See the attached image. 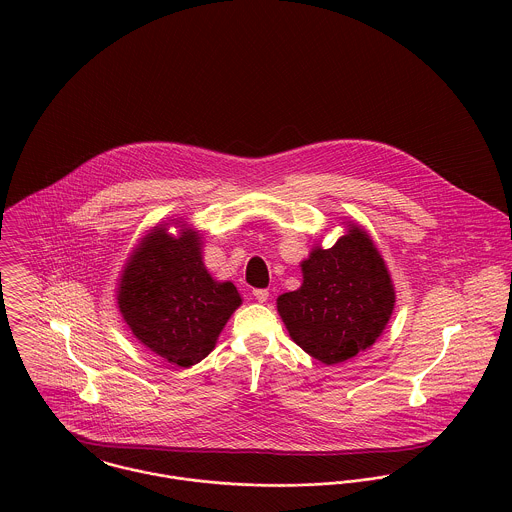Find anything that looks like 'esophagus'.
Returning <instances> with one entry per match:
<instances>
[{"label": "esophagus", "mask_w": 512, "mask_h": 512, "mask_svg": "<svg viewBox=\"0 0 512 512\" xmlns=\"http://www.w3.org/2000/svg\"><path fill=\"white\" fill-rule=\"evenodd\" d=\"M252 295H254V299H258L260 303H264V301H268V297H270V292H268V290H254V292H252Z\"/></svg>", "instance_id": "1"}]
</instances>
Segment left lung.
Instances as JSON below:
<instances>
[{"label":"left lung","mask_w":512,"mask_h":512,"mask_svg":"<svg viewBox=\"0 0 512 512\" xmlns=\"http://www.w3.org/2000/svg\"><path fill=\"white\" fill-rule=\"evenodd\" d=\"M301 272V288L278 297V313L293 341L323 365L345 363L374 345L396 295L365 230L349 224L335 246H315Z\"/></svg>","instance_id":"1"}]
</instances>
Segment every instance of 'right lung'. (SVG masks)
Masks as SVG:
<instances>
[{"mask_svg":"<svg viewBox=\"0 0 512 512\" xmlns=\"http://www.w3.org/2000/svg\"><path fill=\"white\" fill-rule=\"evenodd\" d=\"M201 236L181 224L177 236L155 226L128 258L118 307L136 339L171 365L201 363L242 303L232 282H217L203 264Z\"/></svg>","mask_w":512,"mask_h":512,"instance_id":"add662e5","label":"right lung"}]
</instances>
